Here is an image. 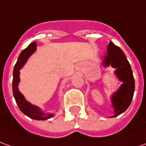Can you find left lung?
I'll use <instances>...</instances> for the list:
<instances>
[{
    "instance_id": "1",
    "label": "left lung",
    "mask_w": 146,
    "mask_h": 146,
    "mask_svg": "<svg viewBox=\"0 0 146 146\" xmlns=\"http://www.w3.org/2000/svg\"><path fill=\"white\" fill-rule=\"evenodd\" d=\"M107 54L103 59L105 67L115 68L114 73L118 79L123 82L119 88L111 97V102L114 109V115L112 117L119 116L129 107L135 92V79L131 67L127 57L120 48L110 42L107 46Z\"/></svg>"
}]
</instances>
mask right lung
<instances>
[{"label":"right lung","mask_w":146,"mask_h":146,"mask_svg":"<svg viewBox=\"0 0 146 146\" xmlns=\"http://www.w3.org/2000/svg\"><path fill=\"white\" fill-rule=\"evenodd\" d=\"M36 42H33L30 44L26 49L22 51V52L19 56L17 62L15 63L13 70V80H12V90H13V95L15 99V102L17 103L19 110L26 115L29 116L30 118L37 120H45L51 118L54 116L52 113H45L43 111L40 110V108L33 106L29 102H27L23 95L19 91V83L20 81L19 79V70L22 69V67L27 62V59L30 58L31 54L36 51Z\"/></svg>","instance_id":"1"}]
</instances>
